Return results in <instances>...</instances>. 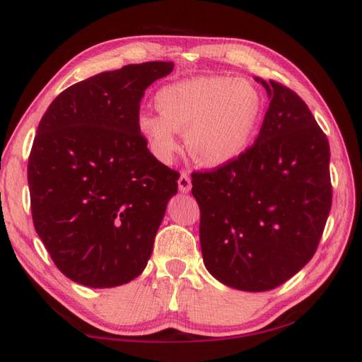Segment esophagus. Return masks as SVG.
<instances>
[{
    "label": "esophagus",
    "mask_w": 362,
    "mask_h": 362,
    "mask_svg": "<svg viewBox=\"0 0 362 362\" xmlns=\"http://www.w3.org/2000/svg\"><path fill=\"white\" fill-rule=\"evenodd\" d=\"M179 189L182 193H188L191 189V179L187 173H182L179 177Z\"/></svg>",
    "instance_id": "esophagus-1"
}]
</instances>
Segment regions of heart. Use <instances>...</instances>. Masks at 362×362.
Segmentation results:
<instances>
[{"instance_id":"b5f03b06","label":"heart","mask_w":362,"mask_h":362,"mask_svg":"<svg viewBox=\"0 0 362 362\" xmlns=\"http://www.w3.org/2000/svg\"><path fill=\"white\" fill-rule=\"evenodd\" d=\"M158 113L146 112L138 130L153 153L166 160L179 148L177 130H185V146L197 165L224 166L247 149L261 117L258 90L244 79L193 78L161 87Z\"/></svg>"}]
</instances>
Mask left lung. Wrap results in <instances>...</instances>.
Returning <instances> with one entry per match:
<instances>
[{
  "instance_id": "8db88e82",
  "label": "left lung",
  "mask_w": 362,
  "mask_h": 362,
  "mask_svg": "<svg viewBox=\"0 0 362 362\" xmlns=\"http://www.w3.org/2000/svg\"><path fill=\"white\" fill-rule=\"evenodd\" d=\"M257 81L271 103L255 143L191 174L205 267L249 292L280 286L308 263L333 197L328 138L308 105L280 82Z\"/></svg>"
}]
</instances>
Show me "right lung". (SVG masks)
I'll list each match as a JSON object with an SVG mask.
<instances>
[{"label":"right lung","instance_id":"add662e5","mask_svg":"<svg viewBox=\"0 0 362 362\" xmlns=\"http://www.w3.org/2000/svg\"><path fill=\"white\" fill-rule=\"evenodd\" d=\"M173 62L126 65L64 90L45 112L28 163L35 232L68 279L113 288L140 275L179 173L136 126L144 90Z\"/></svg>","mask_w":362,"mask_h":362}]
</instances>
